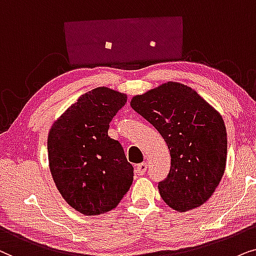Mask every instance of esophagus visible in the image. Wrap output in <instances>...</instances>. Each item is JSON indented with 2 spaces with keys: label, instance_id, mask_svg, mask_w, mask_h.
I'll return each mask as SVG.
<instances>
[{
  "label": "esophagus",
  "instance_id": "esophagus-1",
  "mask_svg": "<svg viewBox=\"0 0 256 256\" xmlns=\"http://www.w3.org/2000/svg\"><path fill=\"white\" fill-rule=\"evenodd\" d=\"M146 170H148V164H146V162L139 164V165H137V168H136V171H137L139 176H144Z\"/></svg>",
  "mask_w": 256,
  "mask_h": 256
}]
</instances>
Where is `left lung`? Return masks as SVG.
<instances>
[{
  "instance_id": "1",
  "label": "left lung",
  "mask_w": 256,
  "mask_h": 256,
  "mask_svg": "<svg viewBox=\"0 0 256 256\" xmlns=\"http://www.w3.org/2000/svg\"><path fill=\"white\" fill-rule=\"evenodd\" d=\"M130 104L168 146L171 170L158 185L162 199L178 212L204 205L226 168L227 132L220 112L179 82L136 94Z\"/></svg>"
}]
</instances>
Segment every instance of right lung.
I'll use <instances>...</instances> for the list:
<instances>
[{"mask_svg": "<svg viewBox=\"0 0 256 256\" xmlns=\"http://www.w3.org/2000/svg\"><path fill=\"white\" fill-rule=\"evenodd\" d=\"M126 102L125 94L96 88L82 94L50 128L48 159L54 185L84 216L116 208L134 182L124 150L108 134L110 122Z\"/></svg>", "mask_w": 256, "mask_h": 256, "instance_id": "1", "label": "right lung"}]
</instances>
